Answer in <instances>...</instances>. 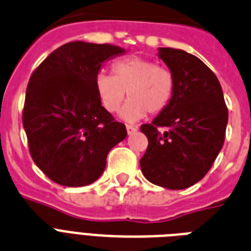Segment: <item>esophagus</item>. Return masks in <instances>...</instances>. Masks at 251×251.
<instances>
[{"mask_svg": "<svg viewBox=\"0 0 251 251\" xmlns=\"http://www.w3.org/2000/svg\"><path fill=\"white\" fill-rule=\"evenodd\" d=\"M126 128H127L128 135H132V133H135L137 131V127H135V126H126Z\"/></svg>", "mask_w": 251, "mask_h": 251, "instance_id": "esophagus-1", "label": "esophagus"}]
</instances>
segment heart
Masks as SVG:
<instances>
[{
	"label": "heart",
	"mask_w": 251,
	"mask_h": 251,
	"mask_svg": "<svg viewBox=\"0 0 251 251\" xmlns=\"http://www.w3.org/2000/svg\"><path fill=\"white\" fill-rule=\"evenodd\" d=\"M176 78L166 67L139 56L116 60L111 75L98 73L94 79L95 93L108 112L122 108L128 91V103L122 111L126 122H137L148 112L158 114L168 107L174 94Z\"/></svg>",
	"instance_id": "heart-1"
}]
</instances>
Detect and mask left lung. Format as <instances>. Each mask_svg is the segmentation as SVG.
<instances>
[{
  "mask_svg": "<svg viewBox=\"0 0 251 251\" xmlns=\"http://www.w3.org/2000/svg\"><path fill=\"white\" fill-rule=\"evenodd\" d=\"M158 56L173 72L176 87L168 107L140 127L148 137L140 166L149 182L182 190L199 182L216 160L228 108L219 79L201 60L174 48H160ZM160 126L167 128L164 134Z\"/></svg>",
  "mask_w": 251,
  "mask_h": 251,
  "instance_id": "1",
  "label": "left lung"
}]
</instances>
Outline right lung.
<instances>
[{
  "instance_id": "add662e5",
  "label": "right lung",
  "mask_w": 251,
  "mask_h": 251,
  "mask_svg": "<svg viewBox=\"0 0 251 251\" xmlns=\"http://www.w3.org/2000/svg\"><path fill=\"white\" fill-rule=\"evenodd\" d=\"M124 53L111 44L71 42L52 52L30 77L22 122L32 160L48 178L86 186L126 139L123 123L102 106L94 79L106 60Z\"/></svg>"
}]
</instances>
